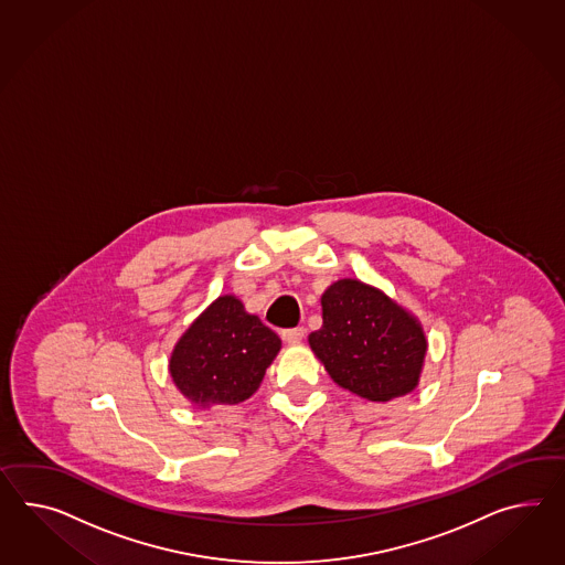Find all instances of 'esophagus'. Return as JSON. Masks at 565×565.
<instances>
[{"instance_id":"obj_1","label":"esophagus","mask_w":565,"mask_h":565,"mask_svg":"<svg viewBox=\"0 0 565 565\" xmlns=\"http://www.w3.org/2000/svg\"><path fill=\"white\" fill-rule=\"evenodd\" d=\"M303 334H306V329H303V327H296V329L281 331V339H284L286 343H300L303 339Z\"/></svg>"}]
</instances>
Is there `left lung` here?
Returning <instances> with one entry per match:
<instances>
[{
    "label": "left lung",
    "instance_id": "obj_1",
    "mask_svg": "<svg viewBox=\"0 0 565 565\" xmlns=\"http://www.w3.org/2000/svg\"><path fill=\"white\" fill-rule=\"evenodd\" d=\"M320 303L322 327L308 343L334 384L372 402L413 392L427 339L408 310L359 279L334 281Z\"/></svg>",
    "mask_w": 565,
    "mask_h": 565
}]
</instances>
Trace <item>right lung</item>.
<instances>
[{"label": "right lung", "mask_w": 565, "mask_h": 565, "mask_svg": "<svg viewBox=\"0 0 565 565\" xmlns=\"http://www.w3.org/2000/svg\"><path fill=\"white\" fill-rule=\"evenodd\" d=\"M281 349L276 332L248 315L236 296H221L181 334L169 373L200 408L250 398Z\"/></svg>", "instance_id": "obj_1"}]
</instances>
